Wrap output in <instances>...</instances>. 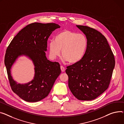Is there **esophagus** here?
I'll return each mask as SVG.
<instances>
[{
    "instance_id": "1",
    "label": "esophagus",
    "mask_w": 124,
    "mask_h": 124,
    "mask_svg": "<svg viewBox=\"0 0 124 124\" xmlns=\"http://www.w3.org/2000/svg\"><path fill=\"white\" fill-rule=\"evenodd\" d=\"M60 68H61V71H62V72H64V71H65V68H64V67L63 66H61Z\"/></svg>"
}]
</instances>
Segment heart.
<instances>
[{"mask_svg":"<svg viewBox=\"0 0 124 124\" xmlns=\"http://www.w3.org/2000/svg\"><path fill=\"white\" fill-rule=\"evenodd\" d=\"M48 43L49 55L52 59L61 55L64 60L75 64L84 57L88 46V40L85 35L69 30L58 33Z\"/></svg>","mask_w":124,"mask_h":124,"instance_id":"obj_1","label":"heart"}]
</instances>
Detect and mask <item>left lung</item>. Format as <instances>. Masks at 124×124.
Here are the masks:
<instances>
[{
  "label": "left lung",
  "mask_w": 124,
  "mask_h": 124,
  "mask_svg": "<svg viewBox=\"0 0 124 124\" xmlns=\"http://www.w3.org/2000/svg\"><path fill=\"white\" fill-rule=\"evenodd\" d=\"M86 35L88 46L82 59L67 67L68 86L79 100L90 101L109 87L115 60L106 37L97 30L76 25Z\"/></svg>",
  "instance_id": "1"
}]
</instances>
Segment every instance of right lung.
<instances>
[{"label":"right lung","instance_id":"right-lung-1","mask_svg":"<svg viewBox=\"0 0 124 124\" xmlns=\"http://www.w3.org/2000/svg\"><path fill=\"white\" fill-rule=\"evenodd\" d=\"M60 27L54 23L30 24L18 33L6 49L4 64L11 88L24 101L36 102L46 97L61 73L59 63L48 60L45 53L49 37ZM22 55L29 57L35 67L34 79L24 85L13 79L10 71L16 59Z\"/></svg>","mask_w":124,"mask_h":124}]
</instances>
